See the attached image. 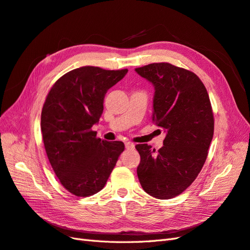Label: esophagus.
<instances>
[{
    "mask_svg": "<svg viewBox=\"0 0 250 250\" xmlns=\"http://www.w3.org/2000/svg\"><path fill=\"white\" fill-rule=\"evenodd\" d=\"M125 148H127V149H133V148H135V146H134V144H131V142H125Z\"/></svg>",
    "mask_w": 250,
    "mask_h": 250,
    "instance_id": "34e87169",
    "label": "esophagus"
}]
</instances>
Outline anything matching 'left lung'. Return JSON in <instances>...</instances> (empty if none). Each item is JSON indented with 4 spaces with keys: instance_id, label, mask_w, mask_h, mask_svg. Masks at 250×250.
Returning <instances> with one entry per match:
<instances>
[{
    "instance_id": "obj_1",
    "label": "left lung",
    "mask_w": 250,
    "mask_h": 250,
    "mask_svg": "<svg viewBox=\"0 0 250 250\" xmlns=\"http://www.w3.org/2000/svg\"><path fill=\"white\" fill-rule=\"evenodd\" d=\"M154 87L152 120L166 132L158 151L137 145L138 179L157 199L180 195L194 182L208 157L213 115L203 83L195 73L168 62L135 69Z\"/></svg>"
}]
</instances>
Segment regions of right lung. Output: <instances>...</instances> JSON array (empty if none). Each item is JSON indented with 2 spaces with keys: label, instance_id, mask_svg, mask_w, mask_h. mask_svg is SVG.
Returning a JSON list of instances; mask_svg holds the SVG:
<instances>
[{
  "label": "right lung",
  "instance_id": "right-lung-1",
  "mask_svg": "<svg viewBox=\"0 0 250 250\" xmlns=\"http://www.w3.org/2000/svg\"><path fill=\"white\" fill-rule=\"evenodd\" d=\"M127 70L82 67L62 75L50 90L42 110L41 129L48 159L62 187L78 197L104 188L118 157L121 141L96 138L92 126L104 111L106 92Z\"/></svg>",
  "mask_w": 250,
  "mask_h": 250
}]
</instances>
